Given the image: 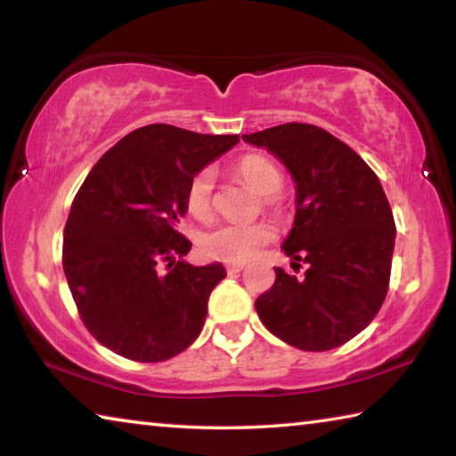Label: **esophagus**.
Returning a JSON list of instances; mask_svg holds the SVG:
<instances>
[{
    "label": "esophagus",
    "mask_w": 456,
    "mask_h": 456,
    "mask_svg": "<svg viewBox=\"0 0 456 456\" xmlns=\"http://www.w3.org/2000/svg\"><path fill=\"white\" fill-rule=\"evenodd\" d=\"M225 267H227V273H239L245 265L243 264H227Z\"/></svg>",
    "instance_id": "1"
}]
</instances>
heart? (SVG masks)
Segmentation results:
<instances>
[{"label": "heart", "mask_w": 456, "mask_h": 456, "mask_svg": "<svg viewBox=\"0 0 456 456\" xmlns=\"http://www.w3.org/2000/svg\"><path fill=\"white\" fill-rule=\"evenodd\" d=\"M233 171L257 191L261 197H272L281 189L283 176L272 160L261 154H245L235 163ZM213 187L215 179L209 168H203L191 176L184 189V207L189 215L207 221L213 215ZM273 239V231L257 223H225L200 237V251L207 257L225 261V264H245L257 256Z\"/></svg>", "instance_id": "b5f03b06"}]
</instances>
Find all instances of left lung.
<instances>
[{"mask_svg":"<svg viewBox=\"0 0 456 456\" xmlns=\"http://www.w3.org/2000/svg\"><path fill=\"white\" fill-rule=\"evenodd\" d=\"M241 138L273 152L296 181L283 251L307 264L304 280L275 267L256 302L259 320L293 348L334 350L376 318L388 293L396 237L388 199L360 154L320 126L288 122Z\"/></svg>","mask_w":456,"mask_h":456,"instance_id":"1","label":"left lung"}]
</instances>
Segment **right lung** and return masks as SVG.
I'll return each mask as SVG.
<instances>
[{
    "label": "right lung",
    "mask_w": 456,
    "mask_h": 456,
    "mask_svg": "<svg viewBox=\"0 0 456 456\" xmlns=\"http://www.w3.org/2000/svg\"><path fill=\"white\" fill-rule=\"evenodd\" d=\"M237 142V134L149 125L106 151L84 179L66 221L61 265L84 326L108 350L163 362L200 334L225 269L183 261L191 241L176 223L187 213L191 176Z\"/></svg>",
    "instance_id": "1"
}]
</instances>
